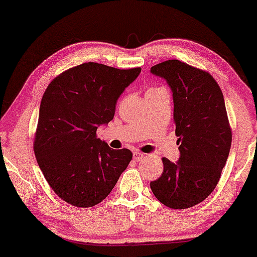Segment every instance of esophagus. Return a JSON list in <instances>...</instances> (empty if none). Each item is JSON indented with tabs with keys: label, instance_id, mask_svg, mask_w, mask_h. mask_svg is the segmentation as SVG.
<instances>
[{
	"label": "esophagus",
	"instance_id": "obj_1",
	"mask_svg": "<svg viewBox=\"0 0 257 257\" xmlns=\"http://www.w3.org/2000/svg\"><path fill=\"white\" fill-rule=\"evenodd\" d=\"M146 158V156L144 153H142V152H139V151H136V152H133V159H135L137 163H138V161H142V160H144Z\"/></svg>",
	"mask_w": 257,
	"mask_h": 257
}]
</instances>
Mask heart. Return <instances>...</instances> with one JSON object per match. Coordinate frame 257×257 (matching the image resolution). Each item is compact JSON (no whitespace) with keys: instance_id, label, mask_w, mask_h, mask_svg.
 <instances>
[{"instance_id":"obj_1","label":"heart","mask_w":257,"mask_h":257,"mask_svg":"<svg viewBox=\"0 0 257 257\" xmlns=\"http://www.w3.org/2000/svg\"><path fill=\"white\" fill-rule=\"evenodd\" d=\"M152 89H156V87H152Z\"/></svg>"}]
</instances>
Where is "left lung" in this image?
Listing matches in <instances>:
<instances>
[{
    "label": "left lung",
    "mask_w": 257,
    "mask_h": 257,
    "mask_svg": "<svg viewBox=\"0 0 257 257\" xmlns=\"http://www.w3.org/2000/svg\"><path fill=\"white\" fill-rule=\"evenodd\" d=\"M173 92L175 136L180 158H163L161 177L150 184L165 206L186 209L202 202L220 180L231 145L222 91L213 76L178 59L153 65Z\"/></svg>",
    "instance_id": "8db88e82"
}]
</instances>
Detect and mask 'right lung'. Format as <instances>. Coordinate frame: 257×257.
Returning a JSON list of instances; mask_svg holds the SVG:
<instances>
[{
  "label": "right lung",
  "instance_id": "obj_1",
  "mask_svg": "<svg viewBox=\"0 0 257 257\" xmlns=\"http://www.w3.org/2000/svg\"><path fill=\"white\" fill-rule=\"evenodd\" d=\"M140 71L83 63L45 90L34 152L49 186L70 205L87 208L103 201L132 160L130 150H112L97 138V128L113 119L118 98Z\"/></svg>",
  "mask_w": 257,
  "mask_h": 257
}]
</instances>
